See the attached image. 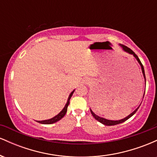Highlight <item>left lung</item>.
<instances>
[{
  "label": "left lung",
  "instance_id": "8db88e82",
  "mask_svg": "<svg viewBox=\"0 0 157 157\" xmlns=\"http://www.w3.org/2000/svg\"><path fill=\"white\" fill-rule=\"evenodd\" d=\"M120 46H121L122 48V50H123L124 52H127V53H128L129 55H132L134 56V57H135V58H136V60H137V62L139 63V64H140V66H141V69H142V75H143L144 79H145V82H146V80H145V70H144V67H143V66H142V64L141 61L140 60V59H139V57H137V55H136V54H135L134 52H133L132 50L131 49V48H128L127 46H124V45H122V44H120ZM144 95H145V92H144L143 97H144ZM140 105H141V104H140ZM140 105L138 106V107H137V109H135L134 111H133L132 113H131L130 114L128 115V116H127V117H125V118L122 119V120H107V119H105V118H103V117H100V116H98V115L95 114V113L93 112V111H92V110H91V109H90V111H91V114L93 115V117H94L95 118V120H97V121H99V122H101V123H102V124H103V125H109V126H110V125H118V124H120V123H122V122H125V120H128L129 118L131 117H132L133 115H134V113L136 112V111H137L139 108H140Z\"/></svg>",
  "mask_w": 157,
  "mask_h": 157
}]
</instances>
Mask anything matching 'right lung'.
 Returning <instances> with one entry per match:
<instances>
[{
  "label": "right lung",
  "mask_w": 157,
  "mask_h": 157,
  "mask_svg": "<svg viewBox=\"0 0 157 157\" xmlns=\"http://www.w3.org/2000/svg\"><path fill=\"white\" fill-rule=\"evenodd\" d=\"M74 92H75V90H74L73 91H71V94H69V96H68V100H67V102H66V105H65L62 111H61L60 112L58 113V114H57L56 116H55L54 117H52L51 119H48V120H41V121H37V122H38L41 124H47V125H48V124H53V123H55V122H57V121H59V120H60L61 119H62L65 116V115H66V111H67L68 106V105H69L70 99H71V96H72Z\"/></svg>",
  "instance_id": "right-lung-1"
}]
</instances>
